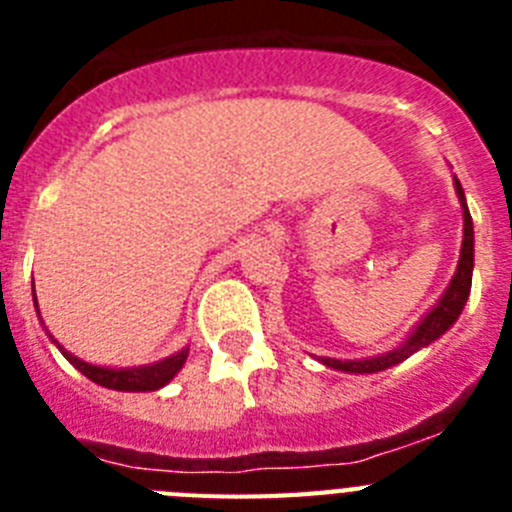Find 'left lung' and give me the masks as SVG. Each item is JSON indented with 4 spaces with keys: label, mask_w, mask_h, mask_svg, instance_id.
Segmentation results:
<instances>
[{
    "label": "left lung",
    "mask_w": 512,
    "mask_h": 512,
    "mask_svg": "<svg viewBox=\"0 0 512 512\" xmlns=\"http://www.w3.org/2000/svg\"><path fill=\"white\" fill-rule=\"evenodd\" d=\"M456 194H459L461 210H464V241H461V256H459V266H456L454 279L449 282L446 292L441 295V300L436 302L428 315L418 323V328L413 330L408 336V341L402 343V346L392 348L387 354L382 356H372V359H359V361H341V359H320L325 366L330 369H338V372H348V374H374V372H384V369H390V366L400 364L408 356H413L415 351L420 348L431 346L436 338H441L451 325L459 320L461 310L467 305L469 300V289H472V269H474V228H472V215H469L467 200H464V189H461L459 179H454Z\"/></svg>",
    "instance_id": "obj_1"
}]
</instances>
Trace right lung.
Segmentation results:
<instances>
[{
    "label": "right lung",
    "mask_w": 512,
    "mask_h": 512,
    "mask_svg": "<svg viewBox=\"0 0 512 512\" xmlns=\"http://www.w3.org/2000/svg\"><path fill=\"white\" fill-rule=\"evenodd\" d=\"M35 310H38V300H35ZM40 315V312H38ZM51 336V333H48ZM51 341L56 343V338L51 336ZM61 354L71 361V364L79 369L81 374L92 382H97L99 387H107V390H120V392H153V390H161L164 384H169L171 379L176 377V372L182 369L184 361H187L189 348H182V351H176L174 356L164 361H156V364H148V366H133V369H107V366H94L87 364V361L76 359L71 356L69 351L63 346Z\"/></svg>",
    "instance_id": "right-lung-1"
}]
</instances>
